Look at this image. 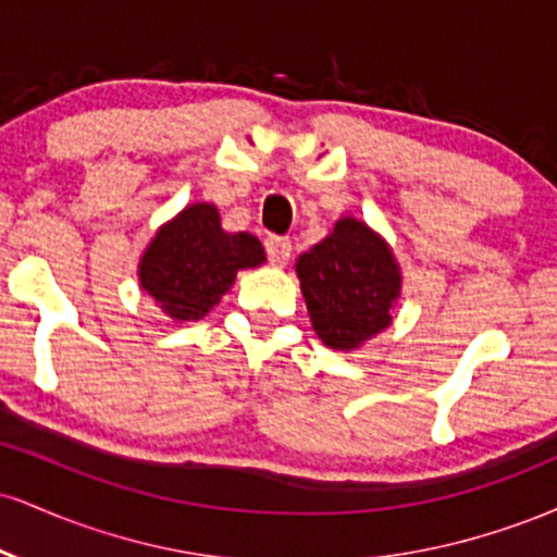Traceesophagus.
Listing matches in <instances>:
<instances>
[{"label":"esophagus","mask_w":557,"mask_h":557,"mask_svg":"<svg viewBox=\"0 0 557 557\" xmlns=\"http://www.w3.org/2000/svg\"><path fill=\"white\" fill-rule=\"evenodd\" d=\"M264 246H267V257H270L272 264H277V267L287 264V259H290V251H293L290 240L280 238V235H270Z\"/></svg>","instance_id":"1"}]
</instances>
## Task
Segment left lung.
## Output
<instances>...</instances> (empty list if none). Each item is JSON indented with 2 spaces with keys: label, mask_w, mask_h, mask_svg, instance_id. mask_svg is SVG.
Returning <instances> with one entry per match:
<instances>
[{
  "label": "left lung",
  "mask_w": 557,
  "mask_h": 557,
  "mask_svg": "<svg viewBox=\"0 0 557 557\" xmlns=\"http://www.w3.org/2000/svg\"><path fill=\"white\" fill-rule=\"evenodd\" d=\"M311 324L327 348L356 350L393 322L400 267L393 248L367 222L343 216L296 261Z\"/></svg>",
  "instance_id": "1"
}]
</instances>
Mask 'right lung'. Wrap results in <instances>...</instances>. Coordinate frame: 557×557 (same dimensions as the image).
<instances>
[{
    "label": "right lung",
    "instance_id": "right-lung-1",
    "mask_svg": "<svg viewBox=\"0 0 557 557\" xmlns=\"http://www.w3.org/2000/svg\"><path fill=\"white\" fill-rule=\"evenodd\" d=\"M251 233H225L214 203H190L157 230L138 261V283L175 322H196L233 287L235 274L264 264Z\"/></svg>",
    "mask_w": 557,
    "mask_h": 557
}]
</instances>
